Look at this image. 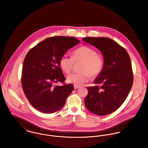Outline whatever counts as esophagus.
<instances>
[{
    "label": "esophagus",
    "instance_id": "34e87169",
    "mask_svg": "<svg viewBox=\"0 0 148 148\" xmlns=\"http://www.w3.org/2000/svg\"><path fill=\"white\" fill-rule=\"evenodd\" d=\"M80 87L79 86H75V85H74V88L75 89H78V88H79Z\"/></svg>",
    "mask_w": 148,
    "mask_h": 148
}]
</instances>
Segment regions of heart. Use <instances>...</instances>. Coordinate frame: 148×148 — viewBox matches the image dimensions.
Here are the masks:
<instances>
[{
    "mask_svg": "<svg viewBox=\"0 0 148 148\" xmlns=\"http://www.w3.org/2000/svg\"><path fill=\"white\" fill-rule=\"evenodd\" d=\"M83 61L80 73H73L67 78L69 83L75 86H80L86 82L90 75L92 78H95L100 74L103 71L104 61L103 58L98 55L96 50L87 47L82 46L72 53V57L67 54L63 55L60 60V65L62 69L69 74L74 62Z\"/></svg>",
    "mask_w": 148,
    "mask_h": 148,
    "instance_id": "1",
    "label": "heart"
}]
</instances>
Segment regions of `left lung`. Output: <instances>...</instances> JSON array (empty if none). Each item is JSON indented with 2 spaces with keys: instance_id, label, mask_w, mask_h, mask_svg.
Masks as SVG:
<instances>
[{
  "instance_id": "1",
  "label": "left lung",
  "mask_w": 148,
  "mask_h": 148,
  "mask_svg": "<svg viewBox=\"0 0 148 148\" xmlns=\"http://www.w3.org/2000/svg\"><path fill=\"white\" fill-rule=\"evenodd\" d=\"M82 40L98 48L104 57L103 71L88 87L86 107L94 114L104 116L117 110L127 98L133 85L130 56L123 47L107 37H85Z\"/></svg>"
}]
</instances>
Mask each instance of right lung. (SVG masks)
Returning <instances> with one entry per match:
<instances>
[{
    "mask_svg": "<svg viewBox=\"0 0 148 148\" xmlns=\"http://www.w3.org/2000/svg\"><path fill=\"white\" fill-rule=\"evenodd\" d=\"M73 37L54 36L42 41L27 54L23 65L21 85L26 98L37 110L51 114L61 110L74 90L60 65L61 57L79 43Z\"/></svg>",
    "mask_w": 148,
    "mask_h": 148,
    "instance_id": "add662e5",
    "label": "right lung"
}]
</instances>
